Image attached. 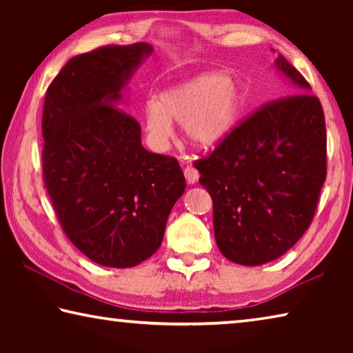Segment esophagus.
Instances as JSON below:
<instances>
[{"instance_id":"esophagus-1","label":"esophagus","mask_w":353,"mask_h":353,"mask_svg":"<svg viewBox=\"0 0 353 353\" xmlns=\"http://www.w3.org/2000/svg\"><path fill=\"white\" fill-rule=\"evenodd\" d=\"M183 174H185V179H187V182L190 185L196 183V182H198V179H199V172H198V170L193 168V166H187V168L183 170Z\"/></svg>"}]
</instances>
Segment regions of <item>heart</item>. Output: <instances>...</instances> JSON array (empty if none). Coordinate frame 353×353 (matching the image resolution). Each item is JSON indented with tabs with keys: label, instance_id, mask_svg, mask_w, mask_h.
I'll return each instance as SVG.
<instances>
[{
	"label": "heart",
	"instance_id": "obj_1",
	"mask_svg": "<svg viewBox=\"0 0 353 353\" xmlns=\"http://www.w3.org/2000/svg\"><path fill=\"white\" fill-rule=\"evenodd\" d=\"M243 104V88L232 76L202 73L171 85L143 105L149 143L159 151L172 135V121H182L183 134L196 146L212 148L234 129Z\"/></svg>",
	"mask_w": 353,
	"mask_h": 353
}]
</instances>
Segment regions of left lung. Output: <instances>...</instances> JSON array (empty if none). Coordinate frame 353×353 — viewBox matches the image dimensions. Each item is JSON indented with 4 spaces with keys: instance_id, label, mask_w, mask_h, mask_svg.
Instances as JSON below:
<instances>
[{
    "instance_id": "left-lung-1",
    "label": "left lung",
    "mask_w": 353,
    "mask_h": 353,
    "mask_svg": "<svg viewBox=\"0 0 353 353\" xmlns=\"http://www.w3.org/2000/svg\"><path fill=\"white\" fill-rule=\"evenodd\" d=\"M290 87L194 163L213 201L214 240L244 266L282 256L312 224L327 174L324 110L312 87L279 54Z\"/></svg>"
}]
</instances>
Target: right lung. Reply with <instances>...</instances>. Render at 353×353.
<instances>
[{
    "label": "right lung",
    "instance_id": "obj_1",
    "mask_svg": "<svg viewBox=\"0 0 353 353\" xmlns=\"http://www.w3.org/2000/svg\"><path fill=\"white\" fill-rule=\"evenodd\" d=\"M154 48L103 46L70 59L48 87L43 181L70 241L107 268H134L162 244L185 191L179 162L141 146V128L119 109Z\"/></svg>",
    "mask_w": 353,
    "mask_h": 353
}]
</instances>
